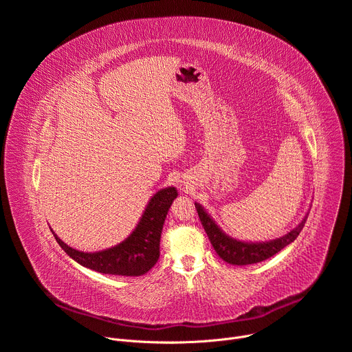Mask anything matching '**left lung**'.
Here are the masks:
<instances>
[{
	"mask_svg": "<svg viewBox=\"0 0 352 352\" xmlns=\"http://www.w3.org/2000/svg\"><path fill=\"white\" fill-rule=\"evenodd\" d=\"M195 208L210 239V243L216 250V254L224 262L234 266H246V265L259 263L272 258L277 252H280L283 248H285L287 245H289L296 239L300 230L304 228L309 214L307 213L295 228H292L289 232H287L280 238L265 241V242H252V241H242V239L230 236L221 230V227L213 220V217L206 212V209L202 205L195 202Z\"/></svg>",
	"mask_w": 352,
	"mask_h": 352,
	"instance_id": "1",
	"label": "left lung"
}]
</instances>
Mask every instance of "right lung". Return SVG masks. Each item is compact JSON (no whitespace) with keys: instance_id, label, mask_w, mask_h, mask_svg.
<instances>
[{"instance_id":"1","label":"right lung","mask_w":352,"mask_h":352,"mask_svg":"<svg viewBox=\"0 0 352 352\" xmlns=\"http://www.w3.org/2000/svg\"><path fill=\"white\" fill-rule=\"evenodd\" d=\"M177 196L175 186L157 190L150 197L133 231L122 242L97 252H83L74 249L52 228L50 230L67 255L83 267L113 276H143L160 258V238L164 220Z\"/></svg>"}]
</instances>
